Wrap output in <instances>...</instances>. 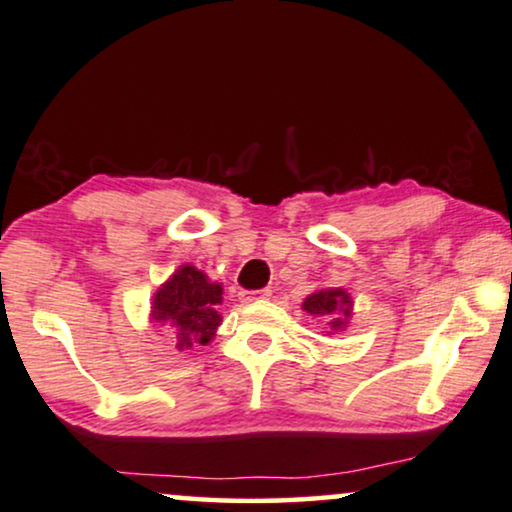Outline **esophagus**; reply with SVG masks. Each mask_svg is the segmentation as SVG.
Wrapping results in <instances>:
<instances>
[{
	"label": "esophagus",
	"mask_w": 512,
	"mask_h": 512,
	"mask_svg": "<svg viewBox=\"0 0 512 512\" xmlns=\"http://www.w3.org/2000/svg\"><path fill=\"white\" fill-rule=\"evenodd\" d=\"M269 297H271V290L269 288L252 290V292H241L243 302H255V299H269Z\"/></svg>",
	"instance_id": "1"
}]
</instances>
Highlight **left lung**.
<instances>
[{"instance_id": "left-lung-1", "label": "left lung", "mask_w": 512, "mask_h": 512, "mask_svg": "<svg viewBox=\"0 0 512 512\" xmlns=\"http://www.w3.org/2000/svg\"><path fill=\"white\" fill-rule=\"evenodd\" d=\"M302 306L313 316H327V320H330L327 325L332 330H342V327H346V316L351 313V297L342 288L318 290L311 297H306Z\"/></svg>"}]
</instances>
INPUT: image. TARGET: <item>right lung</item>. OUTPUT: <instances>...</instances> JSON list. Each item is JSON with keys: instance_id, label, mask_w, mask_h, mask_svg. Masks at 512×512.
I'll return each mask as SVG.
<instances>
[{"instance_id": "right-lung-1", "label": "right lung", "mask_w": 512, "mask_h": 512, "mask_svg": "<svg viewBox=\"0 0 512 512\" xmlns=\"http://www.w3.org/2000/svg\"><path fill=\"white\" fill-rule=\"evenodd\" d=\"M222 302V288L210 283L203 271L185 264L175 276L156 292L154 320L166 323L175 335V346L180 351L196 344H208L217 325L222 323L217 304Z\"/></svg>"}]
</instances>
